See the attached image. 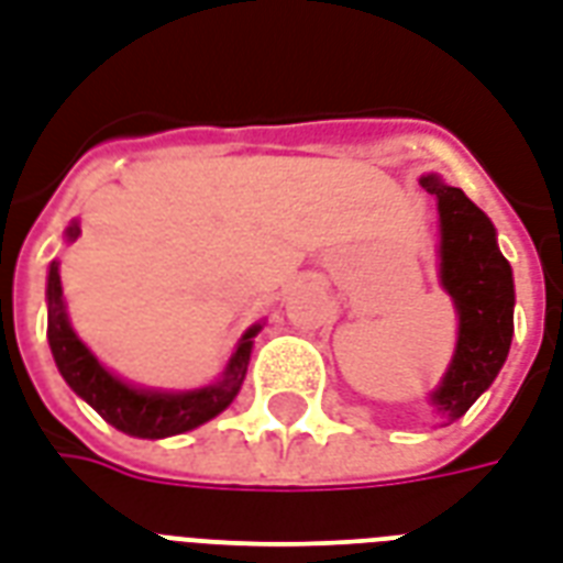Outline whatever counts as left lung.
Returning a JSON list of instances; mask_svg holds the SVG:
<instances>
[{
    "label": "left lung",
    "mask_w": 563,
    "mask_h": 563,
    "mask_svg": "<svg viewBox=\"0 0 563 563\" xmlns=\"http://www.w3.org/2000/svg\"><path fill=\"white\" fill-rule=\"evenodd\" d=\"M420 185L439 199V274L460 316L456 352L430 399L444 418L456 420L507 361L514 340V271L498 250L493 220L460 187L435 176H423Z\"/></svg>",
    "instance_id": "1"
}]
</instances>
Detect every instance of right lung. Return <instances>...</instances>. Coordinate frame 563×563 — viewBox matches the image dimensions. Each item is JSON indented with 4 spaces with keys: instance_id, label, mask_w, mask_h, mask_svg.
I'll return each instance as SVG.
<instances>
[{
    "instance_id": "obj_1",
    "label": "right lung",
    "mask_w": 563,
    "mask_h": 563,
    "mask_svg": "<svg viewBox=\"0 0 563 563\" xmlns=\"http://www.w3.org/2000/svg\"><path fill=\"white\" fill-rule=\"evenodd\" d=\"M68 241L80 235V223H70ZM262 324L247 328L241 336L239 349L229 357L223 376L208 387L197 390H178V394H164V390H143V387L124 385L115 378L107 366L91 355L65 313V298H62L59 262L49 265L47 274V340L59 366L62 378L68 382L70 390L89 402L107 423L115 430L136 435V439H166L178 432L197 430L206 420L218 418L232 399L239 397L241 382L247 376L250 349L253 336L260 334Z\"/></svg>"
}]
</instances>
